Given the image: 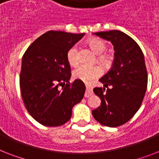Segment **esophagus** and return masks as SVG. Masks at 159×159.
Here are the masks:
<instances>
[{
	"label": "esophagus",
	"instance_id": "obj_1",
	"mask_svg": "<svg viewBox=\"0 0 159 159\" xmlns=\"http://www.w3.org/2000/svg\"><path fill=\"white\" fill-rule=\"evenodd\" d=\"M92 95V87L86 85V94H85V97H89L90 96Z\"/></svg>",
	"mask_w": 159,
	"mask_h": 159
}]
</instances>
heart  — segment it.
Segmentation results:
<instances>
[{
	"instance_id": "heart-1",
	"label": "heart",
	"mask_w": 159,
	"mask_h": 159,
	"mask_svg": "<svg viewBox=\"0 0 159 159\" xmlns=\"http://www.w3.org/2000/svg\"><path fill=\"white\" fill-rule=\"evenodd\" d=\"M90 48H92L94 53L99 55L100 61L106 64L110 61V57L107 54H102L106 49V44L104 41L97 38L91 39L88 41ZM67 62L70 65L76 66L79 62L78 57V48L77 46H72L67 53ZM102 69L98 66H88V65H81L73 71V77L76 79L81 80L85 83H92L95 79L102 75Z\"/></svg>"
}]
</instances>
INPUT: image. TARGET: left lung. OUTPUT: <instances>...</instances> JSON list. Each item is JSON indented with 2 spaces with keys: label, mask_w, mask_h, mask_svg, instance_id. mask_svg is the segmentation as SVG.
<instances>
[{
  "label": "left lung",
  "mask_w": 159,
  "mask_h": 159,
  "mask_svg": "<svg viewBox=\"0 0 159 159\" xmlns=\"http://www.w3.org/2000/svg\"><path fill=\"white\" fill-rule=\"evenodd\" d=\"M94 34L111 41L115 58L111 69L99 80L104 87L93 89L102 103L92 116L103 125L118 127L128 122L142 104L148 83L144 57L138 43L121 31Z\"/></svg>",
  "instance_id": "obj_1"
}]
</instances>
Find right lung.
Listing matches in <instances>:
<instances>
[{
    "label": "right lung",
    "instance_id": "add662e5",
    "mask_svg": "<svg viewBox=\"0 0 159 159\" xmlns=\"http://www.w3.org/2000/svg\"><path fill=\"white\" fill-rule=\"evenodd\" d=\"M85 34L48 31L29 46L22 57L20 87L25 108L36 121L56 127L67 123L72 107L84 97L82 81L70 83L67 53Z\"/></svg>",
    "mask_w": 159,
    "mask_h": 159
}]
</instances>
